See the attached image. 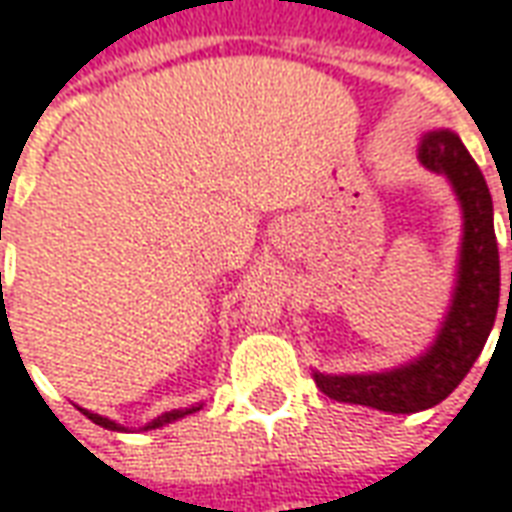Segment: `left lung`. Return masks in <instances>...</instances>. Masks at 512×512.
Masks as SVG:
<instances>
[{"instance_id":"obj_1","label":"left lung","mask_w":512,"mask_h":512,"mask_svg":"<svg viewBox=\"0 0 512 512\" xmlns=\"http://www.w3.org/2000/svg\"><path fill=\"white\" fill-rule=\"evenodd\" d=\"M418 160L452 182L463 207V244L452 305L435 343L407 366L380 374L316 371V385L335 402L377 407L385 413H418L435 407L463 382L493 330L499 310V246L485 177L463 141L449 130L427 132L418 144Z\"/></svg>"}]
</instances>
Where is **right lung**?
I'll use <instances>...</instances> for the list:
<instances>
[{"mask_svg": "<svg viewBox=\"0 0 512 512\" xmlns=\"http://www.w3.org/2000/svg\"><path fill=\"white\" fill-rule=\"evenodd\" d=\"M199 407H202V405H196V407H185V410H171V413H163V416H157L155 421H149V424H146L144 430H157V427H163V424H171V421H177V418L188 416V413H196V410H199ZM80 410H82V407H80ZM82 413H85V416L91 418V421H94V424H99V427H105V430L124 432V427H121V424H116V421H110V418H105V416H96V413H91V410H82Z\"/></svg>", "mask_w": 512, "mask_h": 512, "instance_id": "1", "label": "right lung"}]
</instances>
